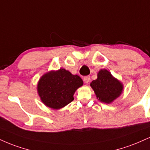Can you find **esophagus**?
Instances as JSON below:
<instances>
[{"mask_svg": "<svg viewBox=\"0 0 150 150\" xmlns=\"http://www.w3.org/2000/svg\"><path fill=\"white\" fill-rule=\"evenodd\" d=\"M83 80H84V82L86 83V84H88V83L90 81V77L89 76H85L83 77Z\"/></svg>", "mask_w": 150, "mask_h": 150, "instance_id": "1", "label": "esophagus"}]
</instances>
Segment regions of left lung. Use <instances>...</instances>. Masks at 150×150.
I'll list each match as a JSON object with an SVG mask.
<instances>
[{
    "mask_svg": "<svg viewBox=\"0 0 150 150\" xmlns=\"http://www.w3.org/2000/svg\"><path fill=\"white\" fill-rule=\"evenodd\" d=\"M90 86L98 100L107 104L112 103L120 97L124 89V84L106 69L99 70L97 79L93 80Z\"/></svg>",
    "mask_w": 150,
    "mask_h": 150,
    "instance_id": "left-lung-1",
    "label": "left lung"
}]
</instances>
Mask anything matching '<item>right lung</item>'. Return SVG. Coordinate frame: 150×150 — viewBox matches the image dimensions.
<instances>
[{"mask_svg": "<svg viewBox=\"0 0 150 150\" xmlns=\"http://www.w3.org/2000/svg\"><path fill=\"white\" fill-rule=\"evenodd\" d=\"M82 85L80 76L60 68L45 73L38 82L37 91L47 107L59 110L73 101L74 93Z\"/></svg>", "mask_w": 150, "mask_h": 150, "instance_id": "right-lung-1", "label": "right lung"}]
</instances>
